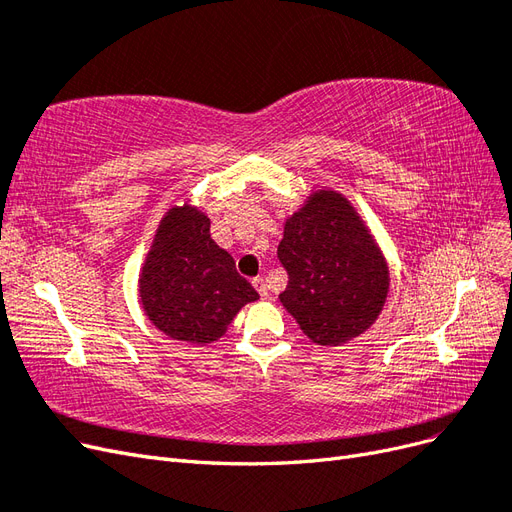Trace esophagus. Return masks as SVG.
I'll return each mask as SVG.
<instances>
[{"mask_svg":"<svg viewBox=\"0 0 512 512\" xmlns=\"http://www.w3.org/2000/svg\"><path fill=\"white\" fill-rule=\"evenodd\" d=\"M252 284H254V288L258 290V294H260L262 299H267V297H269V286H267V280H265V277H254Z\"/></svg>","mask_w":512,"mask_h":512,"instance_id":"esophagus-1","label":"esophagus"}]
</instances>
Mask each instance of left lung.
I'll return each mask as SVG.
<instances>
[{
    "instance_id": "obj_1",
    "label": "left lung",
    "mask_w": 512,
    "mask_h": 512,
    "mask_svg": "<svg viewBox=\"0 0 512 512\" xmlns=\"http://www.w3.org/2000/svg\"><path fill=\"white\" fill-rule=\"evenodd\" d=\"M277 258L288 273L286 312L318 346L365 333L389 297V265L350 200L316 190L284 224Z\"/></svg>"
}]
</instances>
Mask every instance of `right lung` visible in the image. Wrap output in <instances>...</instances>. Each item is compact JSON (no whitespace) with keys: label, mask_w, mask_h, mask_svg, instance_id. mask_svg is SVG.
I'll list each match as a JSON object with an SVG mask.
<instances>
[{"label":"right lung","mask_w":512,"mask_h":512,"mask_svg":"<svg viewBox=\"0 0 512 512\" xmlns=\"http://www.w3.org/2000/svg\"><path fill=\"white\" fill-rule=\"evenodd\" d=\"M209 228L211 220L198 207H170L138 275V297L153 327L196 346L218 342L239 309L258 299Z\"/></svg>","instance_id":"obj_1"}]
</instances>
